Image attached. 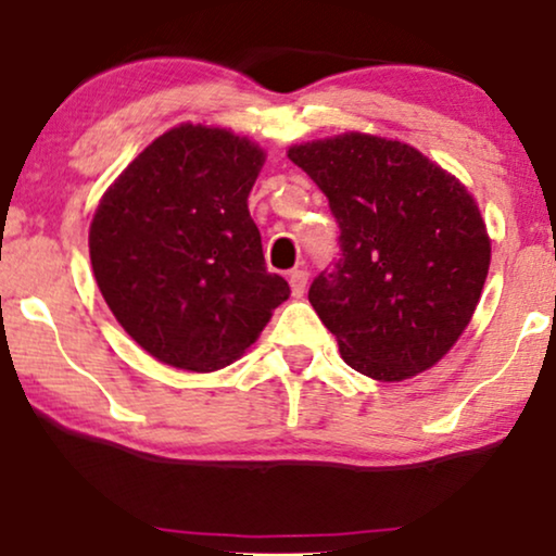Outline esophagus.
<instances>
[{"instance_id":"obj_1","label":"esophagus","mask_w":556,"mask_h":556,"mask_svg":"<svg viewBox=\"0 0 556 556\" xmlns=\"http://www.w3.org/2000/svg\"><path fill=\"white\" fill-rule=\"evenodd\" d=\"M290 287H292V294L294 298H302V292H305V287H307V269H294L292 274H290Z\"/></svg>"}]
</instances>
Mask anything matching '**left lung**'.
Here are the masks:
<instances>
[{"mask_svg":"<svg viewBox=\"0 0 556 556\" xmlns=\"http://www.w3.org/2000/svg\"><path fill=\"white\" fill-rule=\"evenodd\" d=\"M328 197L341 254L307 300L343 362L379 382L433 367L480 302L490 238L467 187L413 146L343 136L287 153Z\"/></svg>","mask_w":556,"mask_h":556,"instance_id":"obj_1","label":"left lung"}]
</instances>
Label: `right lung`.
I'll use <instances>...</instances> for the list:
<instances>
[{
    "label": "right lung",
    "instance_id": "right-lung-1",
    "mask_svg": "<svg viewBox=\"0 0 556 556\" xmlns=\"http://www.w3.org/2000/svg\"><path fill=\"white\" fill-rule=\"evenodd\" d=\"M264 151L185 123L115 179L89 228L94 279L117 323L168 367L213 371L258 339L290 285L264 264L249 192Z\"/></svg>",
    "mask_w": 556,
    "mask_h": 556
}]
</instances>
